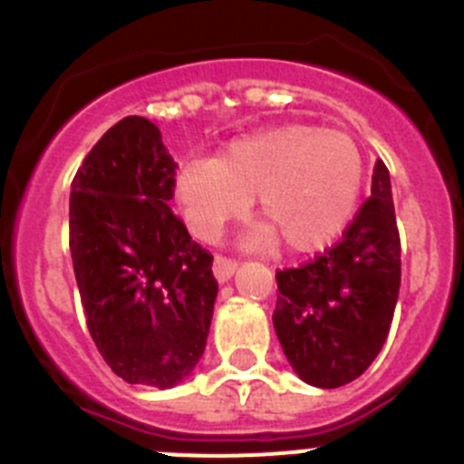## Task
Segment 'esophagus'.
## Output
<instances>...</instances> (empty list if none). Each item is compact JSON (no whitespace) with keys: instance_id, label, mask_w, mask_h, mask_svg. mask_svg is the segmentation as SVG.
<instances>
[{"instance_id":"1","label":"esophagus","mask_w":464,"mask_h":464,"mask_svg":"<svg viewBox=\"0 0 464 464\" xmlns=\"http://www.w3.org/2000/svg\"><path fill=\"white\" fill-rule=\"evenodd\" d=\"M237 265H239V262L232 260V257L216 256L213 257V274H216V278H218L220 283H225V281H229V278H232V274L237 272Z\"/></svg>"}]
</instances>
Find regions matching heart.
<instances>
[{"mask_svg":"<svg viewBox=\"0 0 464 464\" xmlns=\"http://www.w3.org/2000/svg\"><path fill=\"white\" fill-rule=\"evenodd\" d=\"M364 160L343 132L276 125L229 141L213 160H190L174 183L176 202L195 237L213 241L257 202L265 218L256 244L315 253L343 235L358 211Z\"/></svg>","mask_w":464,"mask_h":464,"instance_id":"1","label":"heart"}]
</instances>
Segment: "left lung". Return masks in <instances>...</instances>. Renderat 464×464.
I'll list each match as a JSON object with an SVG mask.
<instances>
[{
	"label": "left lung",
	"mask_w": 464,
	"mask_h": 464,
	"mask_svg": "<svg viewBox=\"0 0 464 464\" xmlns=\"http://www.w3.org/2000/svg\"><path fill=\"white\" fill-rule=\"evenodd\" d=\"M400 229L391 174L376 160L372 195L323 256L278 269L274 330L299 379L339 388L379 355L400 293Z\"/></svg>",
	"instance_id": "obj_1"
}]
</instances>
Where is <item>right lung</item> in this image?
<instances>
[{
  "label": "right lung",
  "mask_w": 464,
  "mask_h": 464,
  "mask_svg": "<svg viewBox=\"0 0 464 464\" xmlns=\"http://www.w3.org/2000/svg\"><path fill=\"white\" fill-rule=\"evenodd\" d=\"M176 162L127 116L85 155L69 197V251L94 346L127 383L171 388L207 346L213 256L169 208Z\"/></svg>",
  "instance_id": "obj_1"
}]
</instances>
